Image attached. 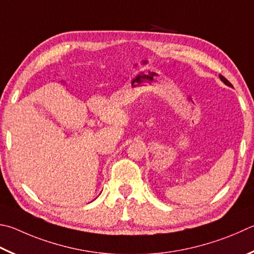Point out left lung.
<instances>
[{
  "label": "left lung",
  "mask_w": 254,
  "mask_h": 254,
  "mask_svg": "<svg viewBox=\"0 0 254 254\" xmlns=\"http://www.w3.org/2000/svg\"><path fill=\"white\" fill-rule=\"evenodd\" d=\"M219 76H220L221 81H222L225 85H228V86H230V87H232V84H231V83H230V82H229L227 79H225L224 76H222V75H219Z\"/></svg>",
  "instance_id": "obj_1"
}]
</instances>
